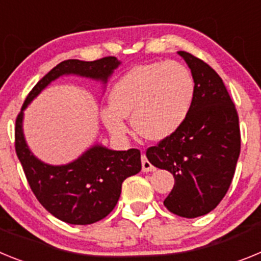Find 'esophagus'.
Here are the masks:
<instances>
[{
	"mask_svg": "<svg viewBox=\"0 0 261 261\" xmlns=\"http://www.w3.org/2000/svg\"><path fill=\"white\" fill-rule=\"evenodd\" d=\"M141 159H142V171H144V172L155 171V167H154V166L151 165L149 161H147V158H146V155H145V154H142Z\"/></svg>",
	"mask_w": 261,
	"mask_h": 261,
	"instance_id": "34e87169",
	"label": "esophagus"
}]
</instances>
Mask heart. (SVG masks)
<instances>
[{
  "mask_svg": "<svg viewBox=\"0 0 261 261\" xmlns=\"http://www.w3.org/2000/svg\"><path fill=\"white\" fill-rule=\"evenodd\" d=\"M195 98V80L186 65L155 61L136 65L117 81L111 91V107L103 110L112 135L128 132L125 116L141 136L162 140L171 136L190 114Z\"/></svg>",
  "mask_w": 261,
  "mask_h": 261,
  "instance_id": "1",
  "label": "heart"
}]
</instances>
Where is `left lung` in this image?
<instances>
[{
    "label": "left lung",
    "mask_w": 261,
    "mask_h": 261,
    "mask_svg": "<svg viewBox=\"0 0 261 261\" xmlns=\"http://www.w3.org/2000/svg\"><path fill=\"white\" fill-rule=\"evenodd\" d=\"M195 80V98L184 123L146 150L149 162L171 172L175 184L163 201L176 216L196 218L225 197L241 153L239 117L214 69L184 50Z\"/></svg>",
    "instance_id": "obj_1"
}]
</instances>
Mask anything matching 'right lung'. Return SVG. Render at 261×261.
<instances>
[{
	"label": "right lung",
	"instance_id": "add662e5",
	"mask_svg": "<svg viewBox=\"0 0 261 261\" xmlns=\"http://www.w3.org/2000/svg\"><path fill=\"white\" fill-rule=\"evenodd\" d=\"M119 64L114 56L95 61L65 60L60 62L30 91L15 120V151L31 191L52 216L66 223L90 225L103 220L114 211L123 181L141 171V153L138 149L115 151L95 145L69 165H47L34 156L24 141L23 110L60 75L78 74L102 80L106 84Z\"/></svg>",
	"mask_w": 261,
	"mask_h": 261
}]
</instances>
